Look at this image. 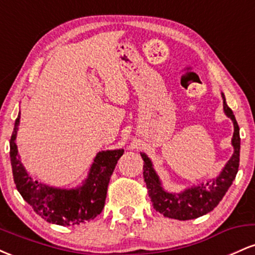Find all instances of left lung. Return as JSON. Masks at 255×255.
<instances>
[{
	"mask_svg": "<svg viewBox=\"0 0 255 255\" xmlns=\"http://www.w3.org/2000/svg\"><path fill=\"white\" fill-rule=\"evenodd\" d=\"M221 95L223 98L225 115L233 121L234 125V134L231 139L234 152L217 177L211 178L206 182L194 184L178 193L168 192L164 189L162 181L154 170L152 160L144 152H140L144 159V178L152 205L154 210L162 213L164 217L188 221L211 212L223 199L225 193L233 184V181L235 180L240 163V128L233 110L225 102L224 93L222 92Z\"/></svg>",
	"mask_w": 255,
	"mask_h": 255,
	"instance_id": "obj_1",
	"label": "left lung"
}]
</instances>
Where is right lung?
<instances>
[{
  "label": "right lung",
  "mask_w": 255,
  "mask_h": 255,
  "mask_svg": "<svg viewBox=\"0 0 255 255\" xmlns=\"http://www.w3.org/2000/svg\"><path fill=\"white\" fill-rule=\"evenodd\" d=\"M19 124L20 113L10 137V163L14 182L26 203L46 222L63 227L86 223L97 217L104 207L108 184L124 148L99 151L80 186L69 189L48 186L33 180L20 160L16 146Z\"/></svg>",
  "instance_id": "right-lung-1"
}]
</instances>
